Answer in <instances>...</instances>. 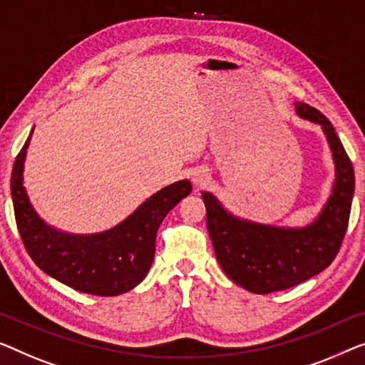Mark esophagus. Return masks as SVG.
I'll use <instances>...</instances> for the list:
<instances>
[{"mask_svg": "<svg viewBox=\"0 0 365 365\" xmlns=\"http://www.w3.org/2000/svg\"><path fill=\"white\" fill-rule=\"evenodd\" d=\"M206 180H208V175L205 172H195L193 173V183L195 185H203Z\"/></svg>", "mask_w": 365, "mask_h": 365, "instance_id": "esophagus-1", "label": "esophagus"}]
</instances>
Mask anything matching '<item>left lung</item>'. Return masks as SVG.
I'll use <instances>...</instances> for the list:
<instances>
[{
    "instance_id": "obj_1",
    "label": "left lung",
    "mask_w": 365,
    "mask_h": 365,
    "mask_svg": "<svg viewBox=\"0 0 365 365\" xmlns=\"http://www.w3.org/2000/svg\"><path fill=\"white\" fill-rule=\"evenodd\" d=\"M298 116L319 124L336 167V180L317 220L304 227H279L241 220L203 192L206 226L225 274L252 293H272L312 279L333 262L349 222L354 168L333 124L317 108L295 103Z\"/></svg>"
}]
</instances>
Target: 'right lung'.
I'll use <instances>...</instances> for the list:
<instances>
[{
    "label": "right lung",
    "instance_id": "right-lung-1",
    "mask_svg": "<svg viewBox=\"0 0 365 365\" xmlns=\"http://www.w3.org/2000/svg\"><path fill=\"white\" fill-rule=\"evenodd\" d=\"M31 135L16 157L11 173L16 225L27 254L41 270L73 290L98 297L133 290L144 280L154 260L162 220L192 192V183L180 180L159 190L111 230L96 235H68L43 222L27 198L23 170Z\"/></svg>",
    "mask_w": 365,
    "mask_h": 365
}]
</instances>
